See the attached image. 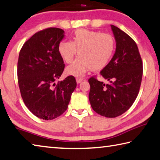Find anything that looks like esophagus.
I'll use <instances>...</instances> for the list:
<instances>
[{
	"mask_svg": "<svg viewBox=\"0 0 160 160\" xmlns=\"http://www.w3.org/2000/svg\"><path fill=\"white\" fill-rule=\"evenodd\" d=\"M82 81H83V78H76V82H77V83H80L81 82H82Z\"/></svg>",
	"mask_w": 160,
	"mask_h": 160,
	"instance_id": "34e87169",
	"label": "esophagus"
}]
</instances>
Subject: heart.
Wrapping results in <instances>:
<instances>
[{"instance_id": "b5f03b06", "label": "heart", "mask_w": 160, "mask_h": 160, "mask_svg": "<svg viewBox=\"0 0 160 160\" xmlns=\"http://www.w3.org/2000/svg\"><path fill=\"white\" fill-rule=\"evenodd\" d=\"M116 50V41L111 34L88 29L74 32L71 41L63 40L58 45V52L63 61L71 62L66 68L67 75L81 78L89 71H99L111 62Z\"/></svg>"}]
</instances>
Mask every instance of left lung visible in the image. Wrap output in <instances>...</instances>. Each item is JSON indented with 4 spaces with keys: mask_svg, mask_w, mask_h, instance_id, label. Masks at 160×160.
I'll list each match as a JSON object with an SVG mask.
<instances>
[{
    "mask_svg": "<svg viewBox=\"0 0 160 160\" xmlns=\"http://www.w3.org/2000/svg\"><path fill=\"white\" fill-rule=\"evenodd\" d=\"M116 41L111 62L100 72L105 84L89 79V99L92 109L106 118H116L129 110L140 89L143 63L136 43L125 32L110 25Z\"/></svg>",
    "mask_w": 160,
    "mask_h": 160,
    "instance_id": "left-lung-1",
    "label": "left lung"
}]
</instances>
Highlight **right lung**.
<instances>
[{"label": "right lung", "mask_w": 160, "mask_h": 160, "mask_svg": "<svg viewBox=\"0 0 160 160\" xmlns=\"http://www.w3.org/2000/svg\"><path fill=\"white\" fill-rule=\"evenodd\" d=\"M64 31L48 28L26 42L19 52L17 78L23 101L38 118L53 120L67 110L77 83L72 75L58 82L64 69L58 45Z\"/></svg>", "instance_id": "right-lung-1"}]
</instances>
